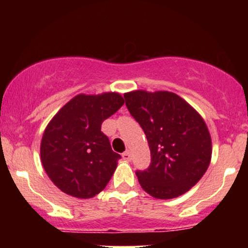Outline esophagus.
I'll use <instances>...</instances> for the list:
<instances>
[{"instance_id": "34e87169", "label": "esophagus", "mask_w": 248, "mask_h": 248, "mask_svg": "<svg viewBox=\"0 0 248 248\" xmlns=\"http://www.w3.org/2000/svg\"><path fill=\"white\" fill-rule=\"evenodd\" d=\"M122 158H124V161H130V160H132V155H130L129 150H127V152H124V154H122Z\"/></svg>"}]
</instances>
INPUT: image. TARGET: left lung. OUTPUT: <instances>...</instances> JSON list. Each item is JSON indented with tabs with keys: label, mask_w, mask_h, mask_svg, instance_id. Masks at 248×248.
Masks as SVG:
<instances>
[{
	"label": "left lung",
	"mask_w": 248,
	"mask_h": 248,
	"mask_svg": "<svg viewBox=\"0 0 248 248\" xmlns=\"http://www.w3.org/2000/svg\"><path fill=\"white\" fill-rule=\"evenodd\" d=\"M129 113L147 136L152 163L136 171L142 189L157 199L189 191L209 168L212 142L201 114L168 91L124 93Z\"/></svg>",
	"instance_id": "obj_1"
}]
</instances>
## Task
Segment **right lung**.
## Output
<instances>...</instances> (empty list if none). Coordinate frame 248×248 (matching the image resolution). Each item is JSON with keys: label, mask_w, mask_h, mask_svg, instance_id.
<instances>
[{"label": "right lung", "mask_w": 248, "mask_h": 248, "mask_svg": "<svg viewBox=\"0 0 248 248\" xmlns=\"http://www.w3.org/2000/svg\"><path fill=\"white\" fill-rule=\"evenodd\" d=\"M124 104L116 92L78 94L51 119L41 142V160L53 184L76 198H92L112 178L119 158L101 124Z\"/></svg>", "instance_id": "add662e5"}]
</instances>
